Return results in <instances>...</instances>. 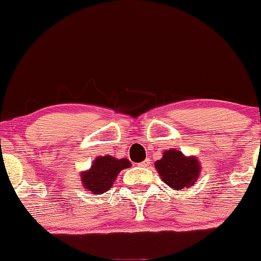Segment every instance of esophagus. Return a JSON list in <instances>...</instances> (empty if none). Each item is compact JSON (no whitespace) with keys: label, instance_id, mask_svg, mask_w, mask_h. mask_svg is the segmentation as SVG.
Listing matches in <instances>:
<instances>
[{"label":"esophagus","instance_id":"34e87169","mask_svg":"<svg viewBox=\"0 0 261 261\" xmlns=\"http://www.w3.org/2000/svg\"><path fill=\"white\" fill-rule=\"evenodd\" d=\"M149 164H151V160H149V158H146L145 161L141 162L139 166H141V167H148Z\"/></svg>","mask_w":261,"mask_h":261}]
</instances>
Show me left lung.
<instances>
[{"label": "left lung", "mask_w": 261, "mask_h": 261, "mask_svg": "<svg viewBox=\"0 0 261 261\" xmlns=\"http://www.w3.org/2000/svg\"><path fill=\"white\" fill-rule=\"evenodd\" d=\"M162 180L175 190L194 185L200 173L199 161L195 157H185L180 151L169 149L163 158L154 163Z\"/></svg>", "instance_id": "1"}]
</instances>
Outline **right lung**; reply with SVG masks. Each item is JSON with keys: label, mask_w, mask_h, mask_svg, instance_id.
I'll list each match as a JSON object with an SVG mask.
<instances>
[{"label": "right lung", "mask_w": 261, "mask_h": 261, "mask_svg": "<svg viewBox=\"0 0 261 261\" xmlns=\"http://www.w3.org/2000/svg\"><path fill=\"white\" fill-rule=\"evenodd\" d=\"M130 167L127 160H116L112 155H101L93 162L92 168L81 176L82 184L93 194H103L109 190L120 170Z\"/></svg>", "instance_id": "1"}]
</instances>
